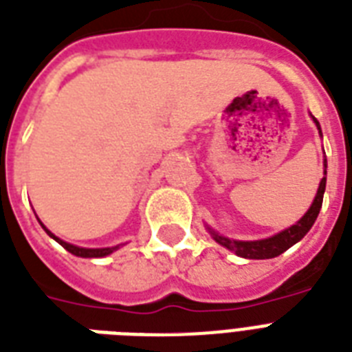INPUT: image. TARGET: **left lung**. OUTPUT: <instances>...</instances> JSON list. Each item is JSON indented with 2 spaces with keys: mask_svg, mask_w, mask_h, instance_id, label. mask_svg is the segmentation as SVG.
<instances>
[{
  "mask_svg": "<svg viewBox=\"0 0 352 352\" xmlns=\"http://www.w3.org/2000/svg\"><path fill=\"white\" fill-rule=\"evenodd\" d=\"M312 117V115H311ZM314 124H316L318 131H320V137H322V127H320V122L312 117ZM325 184H327V159H323V179L320 181V186H318L316 197L312 201L311 208L307 210L305 215L301 217L296 225L285 228L279 234L272 235V237H267V239H257V241H237L230 239V237H225V235L217 234L215 230H212L210 226H206L210 232V235L214 237L215 243H219L221 246H225L226 250L234 252L235 256L245 257V259H272V257H278L279 254H283L285 250H289L290 246L296 245L298 241H301L305 237V234L312 228L314 221H316L320 210H322L323 203V193H325Z\"/></svg>",
  "mask_w": 352,
  "mask_h": 352,
  "instance_id": "left-lung-1",
  "label": "left lung"
}]
</instances>
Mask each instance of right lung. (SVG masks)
Listing matches in <instances>:
<instances>
[{
  "instance_id": "1",
  "label": "right lung",
  "mask_w": 352,
  "mask_h": 352,
  "mask_svg": "<svg viewBox=\"0 0 352 352\" xmlns=\"http://www.w3.org/2000/svg\"><path fill=\"white\" fill-rule=\"evenodd\" d=\"M41 228L49 234V237H52V239L56 241V243H60V245L65 248L67 252H71L73 256H78V257H106L109 256V254H113L115 250H118L120 248V245L117 246H107V248H84V246H76V245H71V243H65L63 239H60V237H56V235L52 234L51 230H47L45 226H43V223L40 221Z\"/></svg>"
}]
</instances>
